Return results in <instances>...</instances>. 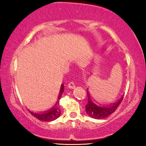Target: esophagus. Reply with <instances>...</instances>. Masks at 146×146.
Wrapping results in <instances>:
<instances>
[{"instance_id": "34e87169", "label": "esophagus", "mask_w": 146, "mask_h": 146, "mask_svg": "<svg viewBox=\"0 0 146 146\" xmlns=\"http://www.w3.org/2000/svg\"><path fill=\"white\" fill-rule=\"evenodd\" d=\"M68 86L69 88H71V89L74 88L75 86H76V84H75L74 82V81L70 82L69 84H68Z\"/></svg>"}]
</instances>
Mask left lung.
I'll return each mask as SVG.
<instances>
[{
  "instance_id": "8db88e82",
  "label": "left lung",
  "mask_w": 146,
  "mask_h": 146,
  "mask_svg": "<svg viewBox=\"0 0 146 146\" xmlns=\"http://www.w3.org/2000/svg\"><path fill=\"white\" fill-rule=\"evenodd\" d=\"M88 94V102L86 105V112L90 116L95 119H104L106 117H108L111 113H113L116 110L117 108L122 102L123 97H121L120 100L117 102L113 103L112 104L108 106L96 105L92 101L89 96V93H87Z\"/></svg>"
}]
</instances>
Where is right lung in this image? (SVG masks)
<instances>
[{
    "mask_svg": "<svg viewBox=\"0 0 146 146\" xmlns=\"http://www.w3.org/2000/svg\"><path fill=\"white\" fill-rule=\"evenodd\" d=\"M64 89V86L62 84L60 88V91L58 98V102L56 105H57V104H59V100L62 96V94ZM30 113H31L34 117H35L36 118L38 119V120L42 121H50L57 119L58 117L60 116V109L59 108L58 106H54L52 108H51L50 110L46 111V112L43 113H36L31 112V111H30Z\"/></svg>",
    "mask_w": 146,
    "mask_h": 146,
    "instance_id": "right-lung-1",
    "label": "right lung"
}]
</instances>
